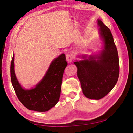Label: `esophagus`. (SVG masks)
I'll use <instances>...</instances> for the list:
<instances>
[{"label": "esophagus", "instance_id": "obj_1", "mask_svg": "<svg viewBox=\"0 0 133 133\" xmlns=\"http://www.w3.org/2000/svg\"><path fill=\"white\" fill-rule=\"evenodd\" d=\"M74 59H75V56H74L73 54L69 52L66 54V60L69 63L73 62V60Z\"/></svg>", "mask_w": 133, "mask_h": 133}]
</instances>
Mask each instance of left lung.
<instances>
[{"label":"left lung","mask_w":133,"mask_h":133,"mask_svg":"<svg viewBox=\"0 0 133 133\" xmlns=\"http://www.w3.org/2000/svg\"><path fill=\"white\" fill-rule=\"evenodd\" d=\"M97 24L104 49L88 59L74 62L83 94L93 100H100L111 91L117 82L120 71L117 49L111 31L101 20H97Z\"/></svg>","instance_id":"left-lung-1"}]
</instances>
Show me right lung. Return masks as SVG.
I'll use <instances>...</instances> for the list:
<instances>
[{
    "label": "right lung",
    "instance_id": "add662e5",
    "mask_svg": "<svg viewBox=\"0 0 133 133\" xmlns=\"http://www.w3.org/2000/svg\"><path fill=\"white\" fill-rule=\"evenodd\" d=\"M67 65L66 55L62 54L53 60L46 75L35 88L26 90L17 80L14 70V55L11 62V81L16 94L27 109L44 112L57 104L60 98L63 75Z\"/></svg>",
    "mask_w": 133,
    "mask_h": 133
}]
</instances>
